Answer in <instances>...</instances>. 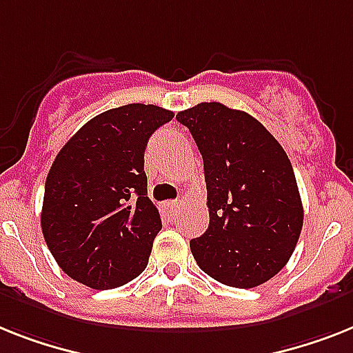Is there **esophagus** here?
I'll list each match as a JSON object with an SVG mask.
<instances>
[{"instance_id": "1", "label": "esophagus", "mask_w": 353, "mask_h": 353, "mask_svg": "<svg viewBox=\"0 0 353 353\" xmlns=\"http://www.w3.org/2000/svg\"><path fill=\"white\" fill-rule=\"evenodd\" d=\"M162 208H164V212H168V216H173L174 212H176L180 209V203L179 202H173V200H171V202H165L164 205H162Z\"/></svg>"}]
</instances>
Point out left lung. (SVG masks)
<instances>
[{"mask_svg": "<svg viewBox=\"0 0 353 353\" xmlns=\"http://www.w3.org/2000/svg\"><path fill=\"white\" fill-rule=\"evenodd\" d=\"M203 159L209 227L189 241L198 267L220 283L252 288L287 265L303 227L298 182L261 122L220 103L179 112Z\"/></svg>", "mask_w": 353, "mask_h": 353, "instance_id": "8db88e82", "label": "left lung"}]
</instances>
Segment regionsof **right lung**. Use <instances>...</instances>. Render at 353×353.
Segmentation results:
<instances>
[{
	"mask_svg": "<svg viewBox=\"0 0 353 353\" xmlns=\"http://www.w3.org/2000/svg\"><path fill=\"white\" fill-rule=\"evenodd\" d=\"M174 113L126 104L88 121L55 157L45 183L41 229L63 272L97 290L142 274L162 229L148 198L144 151Z\"/></svg>",
	"mask_w": 353,
	"mask_h": 353,
	"instance_id": "1",
	"label": "right lung"
}]
</instances>
